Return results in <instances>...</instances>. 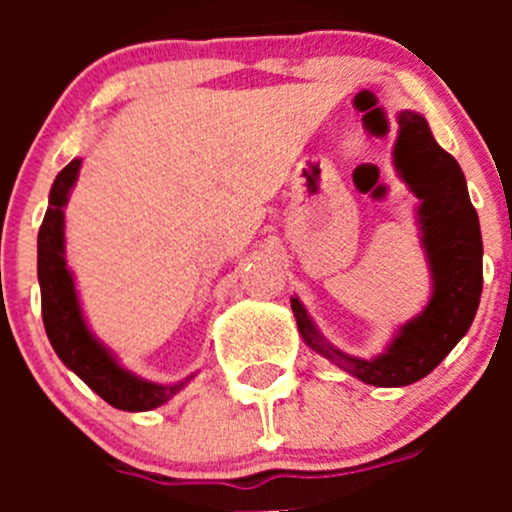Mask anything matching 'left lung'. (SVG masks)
I'll list each match as a JSON object with an SVG mask.
<instances>
[{
	"label": "left lung",
	"instance_id": "left-lung-1",
	"mask_svg": "<svg viewBox=\"0 0 512 512\" xmlns=\"http://www.w3.org/2000/svg\"><path fill=\"white\" fill-rule=\"evenodd\" d=\"M394 165L418 198L416 223L431 270V297L421 314L396 329L384 352L361 359L327 342L299 297L289 299L304 344L371 386H409L431 374L466 337L483 292V240L466 175L421 113H399Z\"/></svg>",
	"mask_w": 512,
	"mask_h": 512
}]
</instances>
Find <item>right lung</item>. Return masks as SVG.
Instances as JSON below:
<instances>
[{"instance_id":"right-lung-1","label":"right lung","mask_w":512,"mask_h":512,"mask_svg":"<svg viewBox=\"0 0 512 512\" xmlns=\"http://www.w3.org/2000/svg\"><path fill=\"white\" fill-rule=\"evenodd\" d=\"M81 158H74L59 175L49 193L44 223L36 240V275L41 287V317H44L46 337L56 356L89 386L106 404L121 411H151L173 399L188 386L195 374L173 384H158L133 374L116 354L89 329L76 292L74 275L66 265L64 208L79 180Z\"/></svg>"}]
</instances>
